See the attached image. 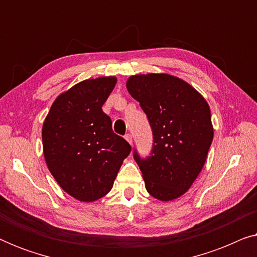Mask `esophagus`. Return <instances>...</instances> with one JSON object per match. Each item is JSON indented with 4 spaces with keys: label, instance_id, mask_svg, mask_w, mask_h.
<instances>
[{
    "label": "esophagus",
    "instance_id": "esophagus-1",
    "mask_svg": "<svg viewBox=\"0 0 257 257\" xmlns=\"http://www.w3.org/2000/svg\"><path fill=\"white\" fill-rule=\"evenodd\" d=\"M125 139H126V140H127V142H128V144H130V145H132V136H131V135H130V133H127V135H125Z\"/></svg>",
    "mask_w": 257,
    "mask_h": 257
}]
</instances>
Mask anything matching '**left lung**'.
<instances>
[{
    "label": "left lung",
    "mask_w": 257,
    "mask_h": 257,
    "mask_svg": "<svg viewBox=\"0 0 257 257\" xmlns=\"http://www.w3.org/2000/svg\"><path fill=\"white\" fill-rule=\"evenodd\" d=\"M126 87L153 132L152 156L142 159L135 151L147 192L160 201L180 198L201 172L213 142L209 105L187 82L168 73L131 76Z\"/></svg>",
    "instance_id": "1"
}]
</instances>
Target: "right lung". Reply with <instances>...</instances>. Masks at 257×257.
<instances>
[{
	"label": "right lung",
	"instance_id": "1",
	"mask_svg": "<svg viewBox=\"0 0 257 257\" xmlns=\"http://www.w3.org/2000/svg\"><path fill=\"white\" fill-rule=\"evenodd\" d=\"M115 83L114 76L77 83L56 98L43 122L49 171L63 191L79 201L92 202L106 195L131 152L101 110Z\"/></svg>",
	"mask_w": 257,
	"mask_h": 257
}]
</instances>
